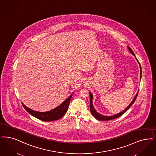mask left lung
<instances>
[{
	"label": "left lung",
	"mask_w": 156,
	"mask_h": 156,
	"mask_svg": "<svg viewBox=\"0 0 156 156\" xmlns=\"http://www.w3.org/2000/svg\"><path fill=\"white\" fill-rule=\"evenodd\" d=\"M128 50L131 52V53H132L133 56H135V57L136 58L137 62H138L139 64V67H140V79H141V77H142V69H141L140 64V63L139 62V61L137 60L136 57H135V54L133 53V51L132 50L131 48L128 46ZM137 94H138V92H137L136 94V96H135L134 99L131 101V103H130V104L128 105V106L124 110H123L122 112H119L118 114H115V115H111V116H106V115H103L101 114L100 113L97 112L96 111V110L94 108L93 104H92V100H93V99H94V97H93V95H92V93L90 92H89V96H90V112H91L92 115L94 116L95 119H98V120H100V121H108V120H111V119H117V118H118L119 117L121 116L122 115H123L125 112H126L129 108V107L132 105V104L134 103L135 101L136 98H137Z\"/></svg>",
	"instance_id": "left-lung-1"
}]
</instances>
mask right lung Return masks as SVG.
Wrapping results in <instances>:
<instances>
[{"label": "right lung", "instance_id": "add662e5", "mask_svg": "<svg viewBox=\"0 0 156 156\" xmlns=\"http://www.w3.org/2000/svg\"><path fill=\"white\" fill-rule=\"evenodd\" d=\"M72 96L73 94H71L66 100H64L60 106L46 112H38L34 111L25 106L23 103L22 104L25 110L37 119L44 121H51L62 118L63 115L66 113L68 110L69 104L70 103Z\"/></svg>", "mask_w": 156, "mask_h": 156}]
</instances>
